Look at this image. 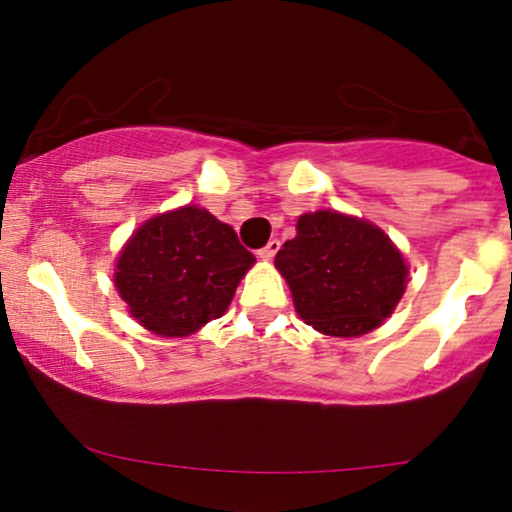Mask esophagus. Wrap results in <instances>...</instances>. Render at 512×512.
Masks as SVG:
<instances>
[{
    "mask_svg": "<svg viewBox=\"0 0 512 512\" xmlns=\"http://www.w3.org/2000/svg\"><path fill=\"white\" fill-rule=\"evenodd\" d=\"M279 248H281V243H279V240L274 238V240H269V243L264 245V248L257 250V255H260L262 260H272V257L276 255V252H279Z\"/></svg>",
    "mask_w": 512,
    "mask_h": 512,
    "instance_id": "obj_1",
    "label": "esophagus"
}]
</instances>
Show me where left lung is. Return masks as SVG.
<instances>
[{
  "label": "left lung",
  "instance_id": "1",
  "mask_svg": "<svg viewBox=\"0 0 512 512\" xmlns=\"http://www.w3.org/2000/svg\"><path fill=\"white\" fill-rule=\"evenodd\" d=\"M296 231L274 264L298 315L317 332L358 337L397 308L407 264L380 228L339 211H315L298 219Z\"/></svg>",
  "mask_w": 512,
  "mask_h": 512
}]
</instances>
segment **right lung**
Returning a JSON list of instances; mask_svg holds the SVG:
<instances>
[{
  "mask_svg": "<svg viewBox=\"0 0 512 512\" xmlns=\"http://www.w3.org/2000/svg\"><path fill=\"white\" fill-rule=\"evenodd\" d=\"M255 255L207 209L182 207L146 221L117 260L129 313L161 337H187L226 313Z\"/></svg>",
  "mask_w": 512,
  "mask_h": 512,
  "instance_id": "right-lung-1",
  "label": "right lung"
}]
</instances>
